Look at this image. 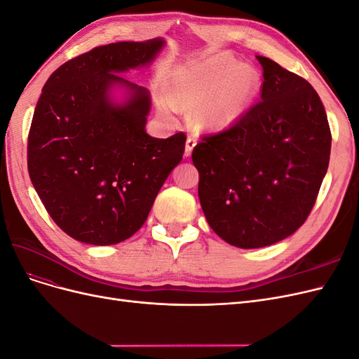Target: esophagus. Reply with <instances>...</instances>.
<instances>
[{"mask_svg":"<svg viewBox=\"0 0 359 359\" xmlns=\"http://www.w3.org/2000/svg\"><path fill=\"white\" fill-rule=\"evenodd\" d=\"M196 147V136H189L187 137V142H186V157H190L193 148Z\"/></svg>","mask_w":359,"mask_h":359,"instance_id":"1","label":"esophagus"}]
</instances>
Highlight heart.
Here are the masks:
<instances>
[{
	"label": "heart",
	"mask_w": 359,
	"mask_h": 359,
	"mask_svg": "<svg viewBox=\"0 0 359 359\" xmlns=\"http://www.w3.org/2000/svg\"><path fill=\"white\" fill-rule=\"evenodd\" d=\"M257 81L250 66H236L227 55L214 57L180 76L172 102L184 109H199L194 119L201 128L219 130L232 126L245 112Z\"/></svg>",
	"instance_id": "1"
}]
</instances>
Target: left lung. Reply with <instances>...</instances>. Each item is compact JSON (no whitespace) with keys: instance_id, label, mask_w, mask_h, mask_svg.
I'll return each instance as SVG.
<instances>
[{"instance_id":"8db88e82","label":"left lung","mask_w":359,"mask_h":359,"mask_svg":"<svg viewBox=\"0 0 359 359\" xmlns=\"http://www.w3.org/2000/svg\"><path fill=\"white\" fill-rule=\"evenodd\" d=\"M260 99L232 126L203 135L191 160L211 229L227 244H276L307 220L328 169L331 130L313 86L266 57Z\"/></svg>"}]
</instances>
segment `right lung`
I'll return each mask as SVG.
<instances>
[{"label":"right lung","mask_w":359,"mask_h":359,"mask_svg":"<svg viewBox=\"0 0 359 359\" xmlns=\"http://www.w3.org/2000/svg\"><path fill=\"white\" fill-rule=\"evenodd\" d=\"M161 39L118 41L64 62L50 74L28 135V172L50 219L76 241L118 244L135 235L182 158L186 133L147 135L149 94L121 72L145 66ZM133 97L114 107L107 91Z\"/></svg>","instance_id":"right-lung-1"}]
</instances>
